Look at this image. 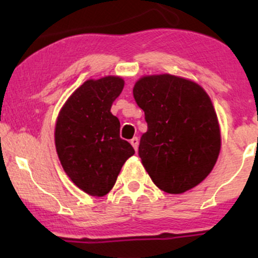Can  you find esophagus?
Returning <instances> with one entry per match:
<instances>
[{"instance_id":"34e87169","label":"esophagus","mask_w":258,"mask_h":258,"mask_svg":"<svg viewBox=\"0 0 258 258\" xmlns=\"http://www.w3.org/2000/svg\"><path fill=\"white\" fill-rule=\"evenodd\" d=\"M131 144H132V147L135 148L136 152H137V150H138V146H139V139H138L137 137H133V138L131 139Z\"/></svg>"}]
</instances>
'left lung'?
<instances>
[{
  "label": "left lung",
  "mask_w": 258,
  "mask_h": 258,
  "mask_svg": "<svg viewBox=\"0 0 258 258\" xmlns=\"http://www.w3.org/2000/svg\"><path fill=\"white\" fill-rule=\"evenodd\" d=\"M133 97L148 123L138 154L154 184L182 194L203 182L221 150L217 115L204 88L162 74L139 79Z\"/></svg>",
  "instance_id": "left-lung-1"
}]
</instances>
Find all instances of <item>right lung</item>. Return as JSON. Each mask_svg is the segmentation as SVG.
Masks as SVG:
<instances>
[{
  "mask_svg": "<svg viewBox=\"0 0 258 258\" xmlns=\"http://www.w3.org/2000/svg\"><path fill=\"white\" fill-rule=\"evenodd\" d=\"M123 80H87L65 102L55 123L54 141L65 173L81 190L104 197L111 190L126 160L135 154L120 138V121L110 112Z\"/></svg>",
  "mask_w": 258,
  "mask_h": 258,
  "instance_id": "obj_1",
  "label": "right lung"
}]
</instances>
